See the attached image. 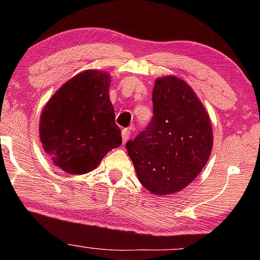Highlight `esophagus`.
<instances>
[{
	"label": "esophagus",
	"instance_id": "1",
	"mask_svg": "<svg viewBox=\"0 0 260 260\" xmlns=\"http://www.w3.org/2000/svg\"><path fill=\"white\" fill-rule=\"evenodd\" d=\"M131 135V130L130 129H123L122 130V140H123V143H126L127 140H129Z\"/></svg>",
	"mask_w": 260,
	"mask_h": 260
}]
</instances>
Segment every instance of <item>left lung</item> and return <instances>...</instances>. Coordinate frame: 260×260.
Segmentation results:
<instances>
[{
    "mask_svg": "<svg viewBox=\"0 0 260 260\" xmlns=\"http://www.w3.org/2000/svg\"><path fill=\"white\" fill-rule=\"evenodd\" d=\"M154 115L133 141L127 155L142 186L168 195L188 186L206 166L213 145L211 120L188 84L158 78L152 90Z\"/></svg>",
    "mask_w": 260,
    "mask_h": 260,
    "instance_id": "8db88e82",
    "label": "left lung"
}]
</instances>
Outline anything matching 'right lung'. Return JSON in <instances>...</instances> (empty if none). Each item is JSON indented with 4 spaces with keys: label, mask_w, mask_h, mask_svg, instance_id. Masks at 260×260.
I'll list each match as a JSON object with an SVG mask.
<instances>
[{
    "label": "right lung",
    "mask_w": 260,
    "mask_h": 260,
    "mask_svg": "<svg viewBox=\"0 0 260 260\" xmlns=\"http://www.w3.org/2000/svg\"><path fill=\"white\" fill-rule=\"evenodd\" d=\"M109 74L85 71L67 81L46 104L40 140L58 168L81 175L122 143L109 98Z\"/></svg>",
    "instance_id": "obj_1"
}]
</instances>
